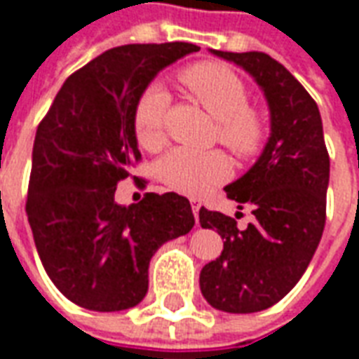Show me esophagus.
<instances>
[{
  "label": "esophagus",
  "mask_w": 359,
  "mask_h": 359,
  "mask_svg": "<svg viewBox=\"0 0 359 359\" xmlns=\"http://www.w3.org/2000/svg\"><path fill=\"white\" fill-rule=\"evenodd\" d=\"M190 205H192V213H194L196 223H200V217H198V213H200V208H202V202L200 200H190Z\"/></svg>",
  "instance_id": "esophagus-1"
}]
</instances>
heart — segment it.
<instances>
[{
	"label": "heart",
	"instance_id": "b5f03b06",
	"mask_svg": "<svg viewBox=\"0 0 359 359\" xmlns=\"http://www.w3.org/2000/svg\"><path fill=\"white\" fill-rule=\"evenodd\" d=\"M180 82L196 102L217 118V140L238 159H250L262 149L265 123L262 113L250 107V94L233 69L203 61L182 69ZM171 97L159 84L144 90L134 109V134L142 148H163L165 117ZM159 179L180 194L200 196L229 179L231 167L221 151H194L177 148L159 161Z\"/></svg>",
	"mask_w": 359,
	"mask_h": 359
}]
</instances>
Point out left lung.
Masks as SVG:
<instances>
[{
    "label": "left lung",
    "instance_id": "left-lung-1",
    "mask_svg": "<svg viewBox=\"0 0 359 359\" xmlns=\"http://www.w3.org/2000/svg\"><path fill=\"white\" fill-rule=\"evenodd\" d=\"M211 51L252 74L271 111L264 154L225 187L241 210L252 205L254 221L242 229L221 211L200 210V225L225 241L221 256L200 273L203 298L226 313H254L283 300L316 254L325 229L329 151L317 103L278 61L262 51Z\"/></svg>",
    "mask_w": 359,
    "mask_h": 359
}]
</instances>
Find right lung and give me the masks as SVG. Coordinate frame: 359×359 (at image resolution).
I'll return each instance as SVG.
<instances>
[{
    "instance_id": "add662e5",
    "label": "right lung",
    "mask_w": 359,
    "mask_h": 359,
    "mask_svg": "<svg viewBox=\"0 0 359 359\" xmlns=\"http://www.w3.org/2000/svg\"><path fill=\"white\" fill-rule=\"evenodd\" d=\"M198 50L188 42L107 50L67 79L38 125L28 223L46 273L81 308L121 311L140 304L151 256L194 226L184 196L146 192L125 208L115 190L142 159L134 134L140 95L161 69Z\"/></svg>"
}]
</instances>
